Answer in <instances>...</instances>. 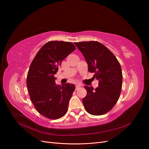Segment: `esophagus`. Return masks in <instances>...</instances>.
I'll use <instances>...</instances> for the list:
<instances>
[{
  "instance_id": "34e87169",
  "label": "esophagus",
  "mask_w": 149,
  "mask_h": 149,
  "mask_svg": "<svg viewBox=\"0 0 149 149\" xmlns=\"http://www.w3.org/2000/svg\"><path fill=\"white\" fill-rule=\"evenodd\" d=\"M79 88V85H76L75 89H76V90H78Z\"/></svg>"
}]
</instances>
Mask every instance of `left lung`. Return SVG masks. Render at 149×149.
<instances>
[{
    "mask_svg": "<svg viewBox=\"0 0 149 149\" xmlns=\"http://www.w3.org/2000/svg\"><path fill=\"white\" fill-rule=\"evenodd\" d=\"M88 65V71L99 80L98 87L85 86L87 95L83 99L89 114L103 115L111 111L118 102L123 86V73L119 62L109 49L96 41L74 43Z\"/></svg>",
    "mask_w": 149,
    "mask_h": 149,
    "instance_id": "8db88e82",
    "label": "left lung"
}]
</instances>
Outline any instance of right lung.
<instances>
[{
  "label": "right lung",
  "mask_w": 149,
  "mask_h": 149,
  "mask_svg": "<svg viewBox=\"0 0 149 149\" xmlns=\"http://www.w3.org/2000/svg\"><path fill=\"white\" fill-rule=\"evenodd\" d=\"M75 49L71 42L49 41L40 48L30 66L26 86L30 100L36 110L47 118L58 119L66 113L75 86L57 85L54 75L61 61Z\"/></svg>",
  "instance_id": "right-lung-1"
}]
</instances>
